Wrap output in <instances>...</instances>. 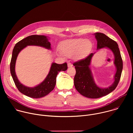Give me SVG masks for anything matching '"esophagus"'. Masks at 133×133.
Returning <instances> with one entry per match:
<instances>
[{
    "instance_id": "34e87169",
    "label": "esophagus",
    "mask_w": 133,
    "mask_h": 133,
    "mask_svg": "<svg viewBox=\"0 0 133 133\" xmlns=\"http://www.w3.org/2000/svg\"><path fill=\"white\" fill-rule=\"evenodd\" d=\"M67 66H68V67H71L72 66V65L70 63H68L67 64Z\"/></svg>"
}]
</instances>
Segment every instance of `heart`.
Instances as JSON below:
<instances>
[{"mask_svg":"<svg viewBox=\"0 0 133 133\" xmlns=\"http://www.w3.org/2000/svg\"><path fill=\"white\" fill-rule=\"evenodd\" d=\"M92 43L88 39H71L62 42L60 49L62 53L57 52L60 56L70 57L74 56L75 59H82L87 56L92 48Z\"/></svg>","mask_w":133,"mask_h":133,"instance_id":"heart-1","label":"heart"}]
</instances>
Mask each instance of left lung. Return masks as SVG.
Wrapping results in <instances>:
<instances>
[{"label":"left lung","instance_id":"left-lung-1","mask_svg":"<svg viewBox=\"0 0 133 133\" xmlns=\"http://www.w3.org/2000/svg\"><path fill=\"white\" fill-rule=\"evenodd\" d=\"M94 35L97 42V50L106 48L110 49L114 55V64L116 69L114 81L110 86L106 88L100 87L96 84L90 68L91 58L95 52L73 64L76 71L74 77V85L83 96L89 98H98L107 95L116 88L123 70V61L118 44L115 41L103 33L96 32Z\"/></svg>","mask_w":133,"mask_h":133}]
</instances>
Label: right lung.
Here are the masks:
<instances>
[{"label":"right lung","instance_id":"obj_1","mask_svg":"<svg viewBox=\"0 0 133 133\" xmlns=\"http://www.w3.org/2000/svg\"><path fill=\"white\" fill-rule=\"evenodd\" d=\"M48 39V37L46 36L31 35L18 42L12 50L10 65L11 76L19 91L25 95L31 98H39L46 96L54 89L56 83V77L58 72L67 69L66 63L63 64L52 63L47 77L41 84L34 87H29L24 85L19 81L15 72L16 62L19 53L27 46H41L51 50V44Z\"/></svg>","mask_w":133,"mask_h":133}]
</instances>
